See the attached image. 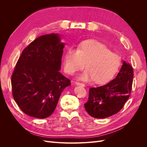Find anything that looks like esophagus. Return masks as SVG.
Listing matches in <instances>:
<instances>
[{
    "mask_svg": "<svg viewBox=\"0 0 147 147\" xmlns=\"http://www.w3.org/2000/svg\"><path fill=\"white\" fill-rule=\"evenodd\" d=\"M75 84L77 86H84L85 85H84V84L83 83H80V82H75Z\"/></svg>",
    "mask_w": 147,
    "mask_h": 147,
    "instance_id": "esophagus-1",
    "label": "esophagus"
}]
</instances>
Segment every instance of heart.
<instances>
[{"label": "heart", "mask_w": 147, "mask_h": 147, "mask_svg": "<svg viewBox=\"0 0 147 147\" xmlns=\"http://www.w3.org/2000/svg\"><path fill=\"white\" fill-rule=\"evenodd\" d=\"M84 63L87 69L78 78L84 81L93 79L96 83H102L117 72L121 58L104 43L87 40L80 44L77 49H68L64 58V69L65 72L73 74L83 69Z\"/></svg>", "instance_id": "b5f03b06"}]
</instances>
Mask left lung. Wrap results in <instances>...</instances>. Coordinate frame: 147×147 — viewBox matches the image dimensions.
Here are the masks:
<instances>
[{
  "label": "left lung",
  "instance_id": "1",
  "mask_svg": "<svg viewBox=\"0 0 147 147\" xmlns=\"http://www.w3.org/2000/svg\"><path fill=\"white\" fill-rule=\"evenodd\" d=\"M132 66L123 62L116 78L105 85L91 88L84 108L96 118H105L117 113L129 97L133 82Z\"/></svg>",
  "mask_w": 147,
  "mask_h": 147
}]
</instances>
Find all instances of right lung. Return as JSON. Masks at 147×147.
I'll use <instances>...</instances> for the list:
<instances>
[{
    "label": "right lung",
    "mask_w": 147,
    "mask_h": 147,
    "mask_svg": "<svg viewBox=\"0 0 147 147\" xmlns=\"http://www.w3.org/2000/svg\"><path fill=\"white\" fill-rule=\"evenodd\" d=\"M64 45L59 34H47L22 52L11 76L12 93L17 105L29 116H50L62 92L71 84L59 72Z\"/></svg>",
    "instance_id": "add662e5"
}]
</instances>
